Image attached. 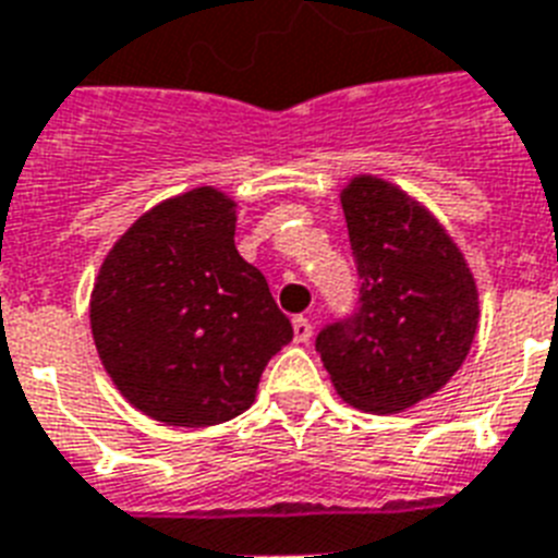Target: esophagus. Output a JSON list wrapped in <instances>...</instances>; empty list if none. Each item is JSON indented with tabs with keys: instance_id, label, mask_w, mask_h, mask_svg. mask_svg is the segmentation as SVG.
Returning a JSON list of instances; mask_svg holds the SVG:
<instances>
[{
	"instance_id": "1",
	"label": "esophagus",
	"mask_w": 558,
	"mask_h": 558,
	"mask_svg": "<svg viewBox=\"0 0 558 558\" xmlns=\"http://www.w3.org/2000/svg\"><path fill=\"white\" fill-rule=\"evenodd\" d=\"M292 329H294V341L298 343H306L312 338V324L310 318H303V315H298V318L292 320Z\"/></svg>"
}]
</instances>
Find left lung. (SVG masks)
<instances>
[{"instance_id": "left-lung-1", "label": "left lung", "mask_w": 558, "mask_h": 558, "mask_svg": "<svg viewBox=\"0 0 558 558\" xmlns=\"http://www.w3.org/2000/svg\"><path fill=\"white\" fill-rule=\"evenodd\" d=\"M357 306L315 338L338 396L398 412L450 381L478 326V292L459 246L427 208L378 177L341 194Z\"/></svg>"}]
</instances>
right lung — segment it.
<instances>
[{"label":"right lung","mask_w":558,"mask_h":558,"mask_svg":"<svg viewBox=\"0 0 558 558\" xmlns=\"http://www.w3.org/2000/svg\"><path fill=\"white\" fill-rule=\"evenodd\" d=\"M90 332L122 396L171 427L248 410L294 335L234 248V203L208 185L160 203L117 240L90 294Z\"/></svg>","instance_id":"1"}]
</instances>
